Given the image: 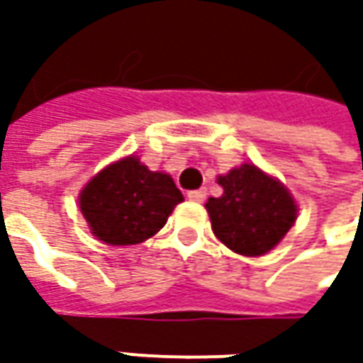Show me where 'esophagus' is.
<instances>
[{
	"mask_svg": "<svg viewBox=\"0 0 363 363\" xmlns=\"http://www.w3.org/2000/svg\"><path fill=\"white\" fill-rule=\"evenodd\" d=\"M206 196H208L206 189H191V191H188V198L191 202H203Z\"/></svg>",
	"mask_w": 363,
	"mask_h": 363,
	"instance_id": "obj_1",
	"label": "esophagus"
}]
</instances>
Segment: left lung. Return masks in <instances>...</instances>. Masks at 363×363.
<instances>
[{
    "label": "left lung",
    "instance_id": "1",
    "mask_svg": "<svg viewBox=\"0 0 363 363\" xmlns=\"http://www.w3.org/2000/svg\"><path fill=\"white\" fill-rule=\"evenodd\" d=\"M224 194L210 198L206 210L220 242L244 257H262L285 238L297 220L289 189L252 163L218 177Z\"/></svg>",
    "mask_w": 363,
    "mask_h": 363
}]
</instances>
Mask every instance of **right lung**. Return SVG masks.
Returning a JSON list of instances; mask_svg holds the SVG:
<instances>
[{
    "instance_id": "obj_1",
    "label": "right lung",
    "mask_w": 363,
    "mask_h": 363,
    "mask_svg": "<svg viewBox=\"0 0 363 363\" xmlns=\"http://www.w3.org/2000/svg\"><path fill=\"white\" fill-rule=\"evenodd\" d=\"M179 202L184 196L172 175L149 172L135 155L99 172L78 196L80 212L92 234L113 246L151 238L165 226Z\"/></svg>"
}]
</instances>
